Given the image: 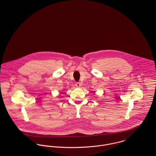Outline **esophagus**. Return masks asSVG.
I'll return each mask as SVG.
<instances>
[{
    "label": "esophagus",
    "instance_id": "34e87169",
    "mask_svg": "<svg viewBox=\"0 0 156 156\" xmlns=\"http://www.w3.org/2000/svg\"><path fill=\"white\" fill-rule=\"evenodd\" d=\"M75 86H76V87H78V88H79V87H81V84H80V83H76V84H75Z\"/></svg>",
    "mask_w": 156,
    "mask_h": 156
}]
</instances>
